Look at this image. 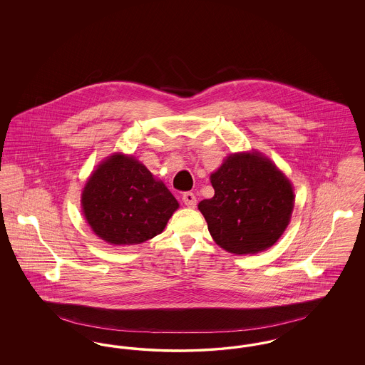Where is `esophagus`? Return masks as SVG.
<instances>
[{
	"instance_id": "obj_1",
	"label": "esophagus",
	"mask_w": 365,
	"mask_h": 365,
	"mask_svg": "<svg viewBox=\"0 0 365 365\" xmlns=\"http://www.w3.org/2000/svg\"><path fill=\"white\" fill-rule=\"evenodd\" d=\"M182 200H183V202H185V205L189 207V208H194V207L197 205V198H195L194 192H191V191H186V192L182 195Z\"/></svg>"
}]
</instances>
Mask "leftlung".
Returning a JSON list of instances; mask_svg holds the SVG:
<instances>
[{"mask_svg": "<svg viewBox=\"0 0 365 365\" xmlns=\"http://www.w3.org/2000/svg\"><path fill=\"white\" fill-rule=\"evenodd\" d=\"M215 195L198 204L220 247L255 255L271 247L289 226L294 208L290 180L259 152L230 155L210 175Z\"/></svg>", "mask_w": 365, "mask_h": 365, "instance_id": "obj_1", "label": "left lung"}]
</instances>
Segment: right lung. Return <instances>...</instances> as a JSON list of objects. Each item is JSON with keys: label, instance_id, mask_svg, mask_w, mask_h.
Here are the masks:
<instances>
[{"label": "right lung", "instance_id": "1", "mask_svg": "<svg viewBox=\"0 0 365 365\" xmlns=\"http://www.w3.org/2000/svg\"><path fill=\"white\" fill-rule=\"evenodd\" d=\"M82 210L105 242L137 245L152 240L179 208L171 191L133 156L115 153L87 180Z\"/></svg>", "mask_w": 365, "mask_h": 365}]
</instances>
